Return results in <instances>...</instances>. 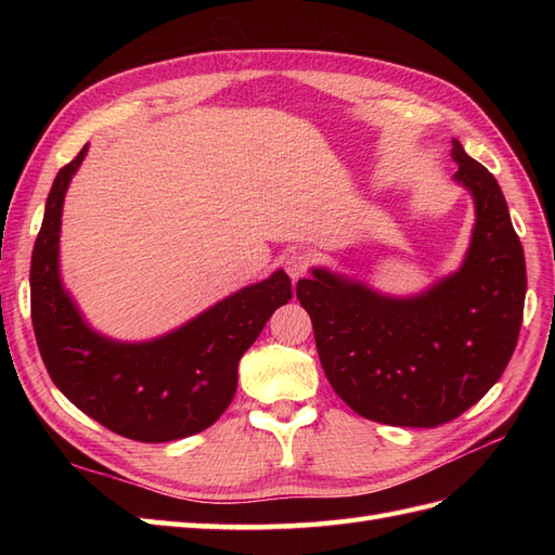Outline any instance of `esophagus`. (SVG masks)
Returning a JSON list of instances; mask_svg holds the SVG:
<instances>
[{"label":"esophagus","instance_id":"34e87169","mask_svg":"<svg viewBox=\"0 0 555 555\" xmlns=\"http://www.w3.org/2000/svg\"><path fill=\"white\" fill-rule=\"evenodd\" d=\"M308 266H310V257L304 255V251H292V255L284 257V271L289 273L294 282L308 271Z\"/></svg>","mask_w":555,"mask_h":555}]
</instances>
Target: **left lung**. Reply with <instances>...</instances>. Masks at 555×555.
I'll use <instances>...</instances> for the list:
<instances>
[{"mask_svg": "<svg viewBox=\"0 0 555 555\" xmlns=\"http://www.w3.org/2000/svg\"><path fill=\"white\" fill-rule=\"evenodd\" d=\"M453 173L473 194L465 259L414 296L312 268L296 296L312 319L324 373L371 422L435 428L479 402L505 373L524 322L526 257L498 180L453 139Z\"/></svg>", "mask_w": 555, "mask_h": 555, "instance_id": "1", "label": "left lung"}]
</instances>
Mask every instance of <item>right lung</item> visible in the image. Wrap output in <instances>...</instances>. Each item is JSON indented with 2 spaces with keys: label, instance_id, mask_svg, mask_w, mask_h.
Masks as SVG:
<instances>
[{
  "label": "right lung",
  "instance_id": "1",
  "mask_svg": "<svg viewBox=\"0 0 555 555\" xmlns=\"http://www.w3.org/2000/svg\"><path fill=\"white\" fill-rule=\"evenodd\" d=\"M88 155L60 169L31 251V324L50 379L94 422L137 442H171L212 426L231 405L238 361L271 314L289 304L275 271L153 340L122 343L94 331L60 275V229L69 182Z\"/></svg>",
  "mask_w": 555,
  "mask_h": 555
}]
</instances>
